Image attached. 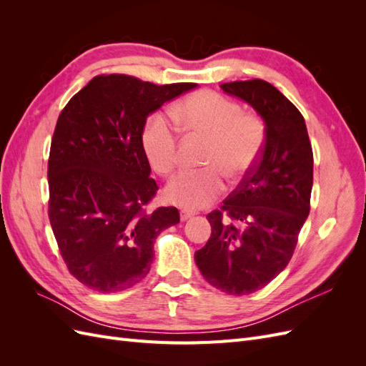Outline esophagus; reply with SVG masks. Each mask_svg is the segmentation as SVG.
Segmentation results:
<instances>
[{
	"instance_id": "1",
	"label": "esophagus",
	"mask_w": 366,
	"mask_h": 366,
	"mask_svg": "<svg viewBox=\"0 0 366 366\" xmlns=\"http://www.w3.org/2000/svg\"><path fill=\"white\" fill-rule=\"evenodd\" d=\"M194 215H195L194 210H189V209H182V210H180V218H182V221L189 219V218L194 217Z\"/></svg>"
}]
</instances>
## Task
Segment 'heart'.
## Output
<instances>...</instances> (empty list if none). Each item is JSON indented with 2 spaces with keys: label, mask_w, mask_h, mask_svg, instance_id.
Segmentation results:
<instances>
[{
  "label": "heart",
  "mask_w": 366,
  "mask_h": 366,
  "mask_svg": "<svg viewBox=\"0 0 366 366\" xmlns=\"http://www.w3.org/2000/svg\"><path fill=\"white\" fill-rule=\"evenodd\" d=\"M175 124L209 139L206 164L210 168L184 171L168 184L166 200L195 210L223 192V172L241 179L257 164L265 139L262 120L244 114L238 102L215 93L198 92L171 108ZM142 145L151 166L163 175L174 172L179 162V132L162 113L152 114L142 129Z\"/></svg>",
  "instance_id": "heart-1"
}]
</instances>
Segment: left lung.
<instances>
[{"label":"left lung","mask_w":366,"mask_h":366,"mask_svg":"<svg viewBox=\"0 0 366 366\" xmlns=\"http://www.w3.org/2000/svg\"><path fill=\"white\" fill-rule=\"evenodd\" d=\"M219 86L254 108L265 140L253 169L207 214L212 234L195 262L210 285L241 296L261 290L292 259L310 212L313 151L302 114L278 88L261 79Z\"/></svg>","instance_id":"obj_1"}]
</instances>
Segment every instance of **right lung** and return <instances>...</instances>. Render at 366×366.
I'll list each match as a JSON object with an SVG mask.
<instances>
[{
	"mask_svg": "<svg viewBox=\"0 0 366 366\" xmlns=\"http://www.w3.org/2000/svg\"><path fill=\"white\" fill-rule=\"evenodd\" d=\"M194 84L156 85L101 74L61 112L49 157V218L70 273L102 293L149 273L154 241L180 223L177 207L145 206L159 191L142 145L147 117Z\"/></svg>",
	"mask_w": 366,
	"mask_h": 366,
	"instance_id": "obj_1",
	"label": "right lung"
}]
</instances>
